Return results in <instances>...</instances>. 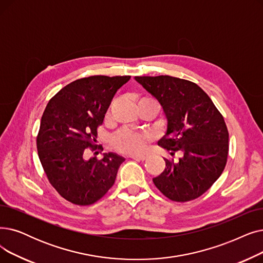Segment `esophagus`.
Segmentation results:
<instances>
[{"mask_svg": "<svg viewBox=\"0 0 263 263\" xmlns=\"http://www.w3.org/2000/svg\"><path fill=\"white\" fill-rule=\"evenodd\" d=\"M132 158L136 159V160H145L147 158V156L146 155H133Z\"/></svg>", "mask_w": 263, "mask_h": 263, "instance_id": "esophagus-1", "label": "esophagus"}]
</instances>
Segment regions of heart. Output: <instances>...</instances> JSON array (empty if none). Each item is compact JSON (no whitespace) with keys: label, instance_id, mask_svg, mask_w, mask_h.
<instances>
[{"label":"heart","instance_id":"heart-1","mask_svg":"<svg viewBox=\"0 0 263 263\" xmlns=\"http://www.w3.org/2000/svg\"><path fill=\"white\" fill-rule=\"evenodd\" d=\"M145 101L155 102L153 98H147V97L142 98L140 102H145ZM112 107H114V104L111 105V107L107 111L108 118L111 117ZM149 139H151V136H149L147 133H139V132H134L129 129H122L114 136V138H112V145L122 153L137 154L143 151L146 144L148 143Z\"/></svg>","mask_w":263,"mask_h":263}]
</instances>
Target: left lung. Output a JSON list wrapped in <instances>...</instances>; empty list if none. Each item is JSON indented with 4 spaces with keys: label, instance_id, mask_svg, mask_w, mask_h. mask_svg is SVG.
I'll use <instances>...</instances> for the list:
<instances>
[{
    "label": "left lung",
    "instance_id": "1",
    "mask_svg": "<svg viewBox=\"0 0 263 263\" xmlns=\"http://www.w3.org/2000/svg\"><path fill=\"white\" fill-rule=\"evenodd\" d=\"M160 103L168 121L158 141L171 156L153 179L158 191L176 202L203 195L220 177L227 164L229 133L223 117L209 95L196 83L171 76L135 77Z\"/></svg>",
    "mask_w": 263,
    "mask_h": 263
}]
</instances>
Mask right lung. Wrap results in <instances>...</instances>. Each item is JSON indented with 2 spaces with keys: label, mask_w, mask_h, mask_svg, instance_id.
<instances>
[{
  "label": "right lung",
  "mask_w": 263,
  "mask_h": 263,
  "mask_svg": "<svg viewBox=\"0 0 263 263\" xmlns=\"http://www.w3.org/2000/svg\"><path fill=\"white\" fill-rule=\"evenodd\" d=\"M130 76H91L74 80L50 99L36 138L46 176L67 201L90 205L115 184L125 160L115 153L87 158L103 151L96 145L97 128L103 124L112 98Z\"/></svg>",
  "instance_id": "obj_1"
}]
</instances>
